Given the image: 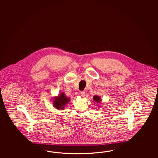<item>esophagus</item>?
Here are the masks:
<instances>
[{
    "label": "esophagus",
    "mask_w": 158,
    "mask_h": 158,
    "mask_svg": "<svg viewBox=\"0 0 158 158\" xmlns=\"http://www.w3.org/2000/svg\"><path fill=\"white\" fill-rule=\"evenodd\" d=\"M82 97H85V95H86V92L85 91H81L80 93Z\"/></svg>",
    "instance_id": "esophagus-1"
}]
</instances>
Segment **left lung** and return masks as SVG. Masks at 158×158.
<instances>
[{"instance_id":"obj_1","label":"left lung","mask_w":158,"mask_h":158,"mask_svg":"<svg viewBox=\"0 0 158 158\" xmlns=\"http://www.w3.org/2000/svg\"><path fill=\"white\" fill-rule=\"evenodd\" d=\"M93 99L95 102H97V103H100L101 101V98L99 97H98L97 95H95L94 97H93Z\"/></svg>"}]
</instances>
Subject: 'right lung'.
I'll use <instances>...</instances> for the list:
<instances>
[{
  "instance_id": "add662e5",
  "label": "right lung",
  "mask_w": 158,
  "mask_h": 158,
  "mask_svg": "<svg viewBox=\"0 0 158 158\" xmlns=\"http://www.w3.org/2000/svg\"><path fill=\"white\" fill-rule=\"evenodd\" d=\"M70 101V99L66 97L65 96L64 93H61L60 96L54 98V106L58 110H63L64 109V106L65 104L68 103Z\"/></svg>"
}]
</instances>
